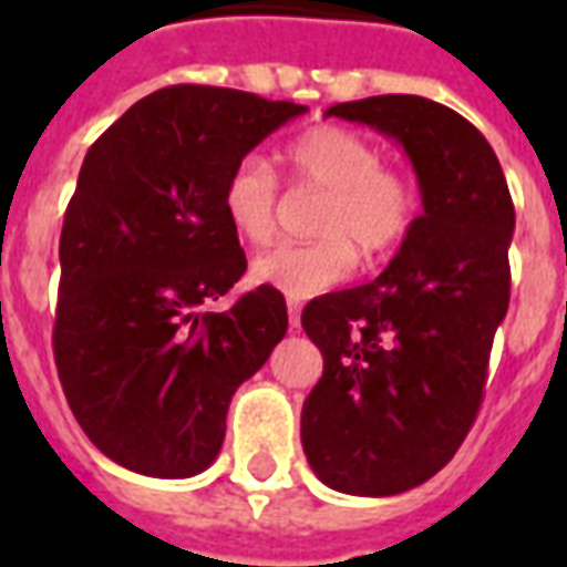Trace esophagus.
Wrapping results in <instances>:
<instances>
[{"label": "esophagus", "mask_w": 567, "mask_h": 567, "mask_svg": "<svg viewBox=\"0 0 567 567\" xmlns=\"http://www.w3.org/2000/svg\"><path fill=\"white\" fill-rule=\"evenodd\" d=\"M288 324L300 328V307H297V300H288Z\"/></svg>", "instance_id": "esophagus-1"}]
</instances>
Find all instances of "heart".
Wrapping results in <instances>:
<instances>
[{
    "label": "heart",
    "mask_w": 567,
    "mask_h": 567,
    "mask_svg": "<svg viewBox=\"0 0 567 567\" xmlns=\"http://www.w3.org/2000/svg\"><path fill=\"white\" fill-rule=\"evenodd\" d=\"M288 175L297 187L321 190L312 234L303 246H279L251 264V276L291 300L328 291L355 270L361 258H382L413 230L419 187L404 173L382 163L380 148L352 130L321 124L300 133L285 151ZM221 212L246 246H270L279 227V178L270 163L246 154L234 163L221 187Z\"/></svg>",
    "instance_id": "1"
}]
</instances>
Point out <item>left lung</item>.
I'll return each instance as SVG.
<instances>
[{"label": "left lung", "instance_id": "1", "mask_svg": "<svg viewBox=\"0 0 567 567\" xmlns=\"http://www.w3.org/2000/svg\"><path fill=\"white\" fill-rule=\"evenodd\" d=\"M328 115L404 145L422 215L368 285L303 307L324 370L303 401L309 467L346 495H398L450 462L474 425L511 303L513 212L486 136L425 96H368Z\"/></svg>", "mask_w": 567, "mask_h": 567}]
</instances>
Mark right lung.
I'll use <instances>...</instances> for the list:
<instances>
[{"instance_id": "obj_1", "label": "right lung", "mask_w": 567, "mask_h": 567, "mask_svg": "<svg viewBox=\"0 0 567 567\" xmlns=\"http://www.w3.org/2000/svg\"><path fill=\"white\" fill-rule=\"evenodd\" d=\"M303 112L175 84L127 109L81 163L60 234L54 361L84 434L127 471H206L230 398L288 331L270 285L224 312L206 307L248 267L221 212L224 178Z\"/></svg>"}]
</instances>
